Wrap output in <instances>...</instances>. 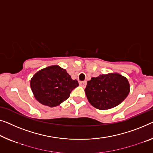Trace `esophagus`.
Listing matches in <instances>:
<instances>
[{
	"label": "esophagus",
	"mask_w": 153,
	"mask_h": 153,
	"mask_svg": "<svg viewBox=\"0 0 153 153\" xmlns=\"http://www.w3.org/2000/svg\"><path fill=\"white\" fill-rule=\"evenodd\" d=\"M79 85L84 88L86 86V82H79Z\"/></svg>",
	"instance_id": "34e87169"
}]
</instances>
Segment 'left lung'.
I'll return each mask as SVG.
<instances>
[{"label":"left lung","instance_id":"8db88e82","mask_svg":"<svg viewBox=\"0 0 153 153\" xmlns=\"http://www.w3.org/2000/svg\"><path fill=\"white\" fill-rule=\"evenodd\" d=\"M84 91L93 106L100 110H108L126 98L130 84L126 77L118 73H109L92 77L87 82Z\"/></svg>","mask_w":153,"mask_h":153}]
</instances>
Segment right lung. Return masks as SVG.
<instances>
[{
    "label": "right lung",
    "instance_id": "obj_1",
    "mask_svg": "<svg viewBox=\"0 0 153 153\" xmlns=\"http://www.w3.org/2000/svg\"><path fill=\"white\" fill-rule=\"evenodd\" d=\"M67 71L58 65H52L36 72L30 81L31 89L41 104L57 106L69 98L73 89L78 86Z\"/></svg>",
    "mask_w": 153,
    "mask_h": 153
}]
</instances>
